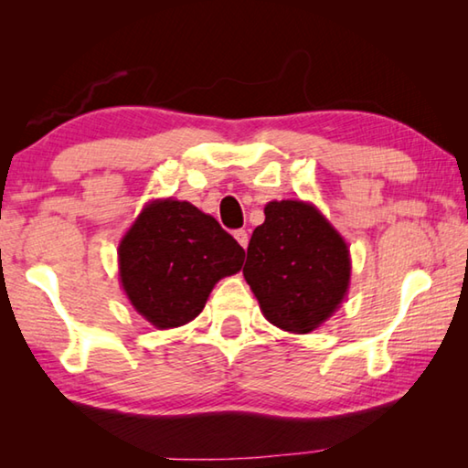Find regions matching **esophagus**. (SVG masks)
Masks as SVG:
<instances>
[{"label":"esophagus","mask_w":468,"mask_h":468,"mask_svg":"<svg viewBox=\"0 0 468 468\" xmlns=\"http://www.w3.org/2000/svg\"><path fill=\"white\" fill-rule=\"evenodd\" d=\"M233 237H235L237 243H239L243 250L248 248V241H250V237H248V231H245V229H237V231L233 233Z\"/></svg>","instance_id":"1"}]
</instances>
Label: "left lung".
Wrapping results in <instances>:
<instances>
[{
  "label": "left lung",
  "mask_w": 468,
  "mask_h": 468,
  "mask_svg": "<svg viewBox=\"0 0 468 468\" xmlns=\"http://www.w3.org/2000/svg\"><path fill=\"white\" fill-rule=\"evenodd\" d=\"M264 215L251 233L243 276L268 322L305 335L326 322L346 295L348 248L307 202H268Z\"/></svg>",
  "instance_id": "left-lung-1"
}]
</instances>
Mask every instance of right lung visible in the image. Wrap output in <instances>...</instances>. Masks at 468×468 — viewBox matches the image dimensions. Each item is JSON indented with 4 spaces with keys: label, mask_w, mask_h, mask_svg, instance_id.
<instances>
[{
    "label": "right lung",
    "mask_w": 468,
    "mask_h": 468,
    "mask_svg": "<svg viewBox=\"0 0 468 468\" xmlns=\"http://www.w3.org/2000/svg\"><path fill=\"white\" fill-rule=\"evenodd\" d=\"M117 253L130 303L161 330L194 320L212 287L239 272L245 258L217 218L173 197L150 202Z\"/></svg>",
    "instance_id": "right-lung-1"
}]
</instances>
